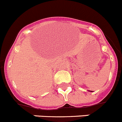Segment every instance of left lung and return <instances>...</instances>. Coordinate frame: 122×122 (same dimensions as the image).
Listing matches in <instances>:
<instances>
[{
    "label": "left lung",
    "mask_w": 122,
    "mask_h": 122,
    "mask_svg": "<svg viewBox=\"0 0 122 122\" xmlns=\"http://www.w3.org/2000/svg\"><path fill=\"white\" fill-rule=\"evenodd\" d=\"M90 91V92H92V91Z\"/></svg>",
    "instance_id": "left-lung-1"
}]
</instances>
